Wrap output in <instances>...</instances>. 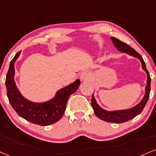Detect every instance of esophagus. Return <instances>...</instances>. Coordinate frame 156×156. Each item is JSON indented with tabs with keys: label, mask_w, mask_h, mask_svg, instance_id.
Listing matches in <instances>:
<instances>
[{
	"label": "esophagus",
	"mask_w": 156,
	"mask_h": 156,
	"mask_svg": "<svg viewBox=\"0 0 156 156\" xmlns=\"http://www.w3.org/2000/svg\"><path fill=\"white\" fill-rule=\"evenodd\" d=\"M91 78V72L89 70H85L81 73L80 74V79L82 80H89Z\"/></svg>",
	"instance_id": "obj_1"
}]
</instances>
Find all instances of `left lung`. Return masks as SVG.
I'll list each match as a JSON object with an SVG mask.
<instances>
[{
    "instance_id": "8db88e82",
    "label": "left lung",
    "mask_w": 156,
    "mask_h": 156,
    "mask_svg": "<svg viewBox=\"0 0 156 156\" xmlns=\"http://www.w3.org/2000/svg\"><path fill=\"white\" fill-rule=\"evenodd\" d=\"M111 40L113 42V44L115 45L116 48L119 49L120 51L125 52L133 57H137L141 61L142 69L147 73V86L145 88V95H144V98L136 106L134 107L133 108L129 109V110H116V111H106V110H103L97 104L96 100H95L93 94L91 97V106H92L94 112L99 119L105 121L107 122H110V123H124L129 121V120L134 119L139 114L142 112V110L144 108V106L147 104L148 99L150 97V92H151V78L150 76L149 72H148L147 68H146L145 63H144L143 59H142V56L140 54L135 51L134 48H132L128 44H125L124 42H122L116 37H112Z\"/></svg>"
}]
</instances>
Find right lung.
Segmentation results:
<instances>
[{
	"label": "right lung",
	"instance_id": "add662e5",
	"mask_svg": "<svg viewBox=\"0 0 156 156\" xmlns=\"http://www.w3.org/2000/svg\"><path fill=\"white\" fill-rule=\"evenodd\" d=\"M20 53L21 51L16 53L11 61L5 78L7 97L11 105L20 117L34 124L48 126L56 123L63 116L69 97L78 89L80 80H77L70 85L59 90L56 97L51 100L44 103L30 102L18 91L14 79V63Z\"/></svg>",
	"mask_w": 156,
	"mask_h": 156
}]
</instances>
